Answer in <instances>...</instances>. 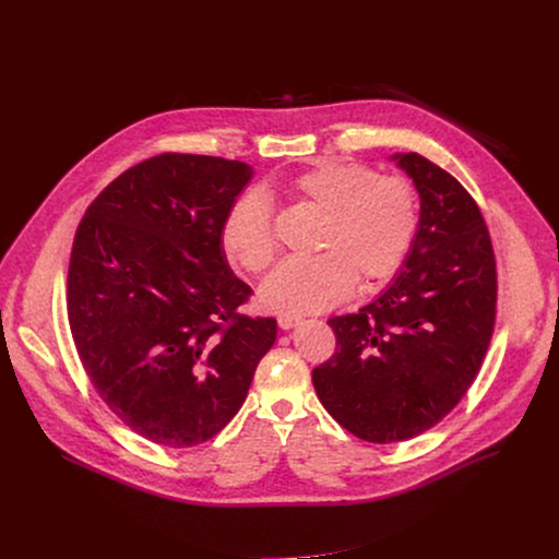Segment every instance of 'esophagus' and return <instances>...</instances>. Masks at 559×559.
<instances>
[{
    "label": "esophagus",
    "instance_id": "1",
    "mask_svg": "<svg viewBox=\"0 0 559 559\" xmlns=\"http://www.w3.org/2000/svg\"><path fill=\"white\" fill-rule=\"evenodd\" d=\"M298 321H300L298 316H283V313H281V316L276 318V323H278V328H281V330H292Z\"/></svg>",
    "mask_w": 559,
    "mask_h": 559
}]
</instances>
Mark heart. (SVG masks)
Segmentation results:
<instances>
[{
  "mask_svg": "<svg viewBox=\"0 0 559 559\" xmlns=\"http://www.w3.org/2000/svg\"><path fill=\"white\" fill-rule=\"evenodd\" d=\"M289 199L323 214L309 261L283 263L261 287L263 309L283 316L325 311L358 283L373 289L391 281L409 259L420 229V201L412 181L376 175L369 166L321 162L281 183ZM225 257L250 274L276 257L272 207L259 192L238 197L223 216Z\"/></svg>",
  "mask_w": 559,
  "mask_h": 559,
  "instance_id": "heart-1",
  "label": "heart"
}]
</instances>
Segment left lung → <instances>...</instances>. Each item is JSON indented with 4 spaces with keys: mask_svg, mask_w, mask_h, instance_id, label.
Returning a JSON list of instances; mask_svg holds the SVG:
<instances>
[{
    "mask_svg": "<svg viewBox=\"0 0 559 559\" xmlns=\"http://www.w3.org/2000/svg\"><path fill=\"white\" fill-rule=\"evenodd\" d=\"M420 194L414 250L391 287L334 316V356L311 371L318 401L360 440L401 442L438 425L483 367L498 272L485 216L447 170L395 154Z\"/></svg>",
    "mask_w": 559,
    "mask_h": 559,
    "instance_id": "8db88e82",
    "label": "left lung"
}]
</instances>
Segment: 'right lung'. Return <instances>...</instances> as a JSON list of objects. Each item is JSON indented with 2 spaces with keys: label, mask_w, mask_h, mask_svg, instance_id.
<instances>
[{
  "label": "right lung",
  "mask_w": 559,
  "mask_h": 559,
  "mask_svg": "<svg viewBox=\"0 0 559 559\" xmlns=\"http://www.w3.org/2000/svg\"><path fill=\"white\" fill-rule=\"evenodd\" d=\"M252 168L164 152L119 175L76 227L68 321L108 409L173 449L214 438L241 409L274 318L246 316L252 296L221 246V223Z\"/></svg>",
  "instance_id": "obj_1"
}]
</instances>
